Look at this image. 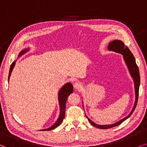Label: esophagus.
I'll return each mask as SVG.
<instances>
[{"mask_svg":"<svg viewBox=\"0 0 147 147\" xmlns=\"http://www.w3.org/2000/svg\"><path fill=\"white\" fill-rule=\"evenodd\" d=\"M82 87H83V85H82L81 82L77 81L74 83V87H75V89H81Z\"/></svg>","mask_w":147,"mask_h":147,"instance_id":"esophagus-1","label":"esophagus"}]
</instances>
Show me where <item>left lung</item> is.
<instances>
[{"instance_id":"8db88e82","label":"left lung","mask_w":147,"mask_h":147,"mask_svg":"<svg viewBox=\"0 0 147 147\" xmlns=\"http://www.w3.org/2000/svg\"><path fill=\"white\" fill-rule=\"evenodd\" d=\"M107 49L110 51H113V52H117V53L122 54L123 58H124V60L125 62H126L127 67L128 68L129 72H130L131 77H132L133 80H134V89H135V95H136V99H135V102L134 107L131 111V112L129 113L128 116H126V118L122 119V120L118 121L116 123L113 124H109V125H99L97 124H95V122H93V121H91L90 119L88 118V117L86 116L87 118L89 120V122L91 123V124L93 125V126L97 127V128L100 129H107L113 128V127H115L116 126H118L120 125L121 123H122L124 120H126L127 118H128L133 111H134L135 108H136V104H137L138 101V91H139V86H140V74H139V70H138V67L137 64L136 63V60H135V58L132 54V52H130V50H129L128 47H125L124 44L123 42L120 40H113V42H110L108 45V47H107Z\"/></svg>"}]
</instances>
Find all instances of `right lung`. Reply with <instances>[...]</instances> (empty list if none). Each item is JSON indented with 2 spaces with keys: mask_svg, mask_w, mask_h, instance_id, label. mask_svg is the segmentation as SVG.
Wrapping results in <instances>:
<instances>
[{
  "mask_svg": "<svg viewBox=\"0 0 147 147\" xmlns=\"http://www.w3.org/2000/svg\"><path fill=\"white\" fill-rule=\"evenodd\" d=\"M29 49H25V50H23L20 52V54H19V57H20L21 56H22L23 54H24L25 52H28ZM15 62H16V60L13 62L11 64V67H10L9 70V77H8V81H9V77L11 76V72H12V70L15 66ZM72 92H73V86L70 83H67L65 84L63 87H62L60 90L58 92V101H59V105H60V116L58 117V120H56V122L54 123V124L52 125V126L50 127V128H46V129H43V130H44V131H48V130H52L53 129L57 128V127L60 125L62 120L65 116V109H66V100H67V98L68 95H70Z\"/></svg>",
  "mask_w": 147,
  "mask_h": 147,
  "instance_id": "1",
  "label": "right lung"
}]
</instances>
